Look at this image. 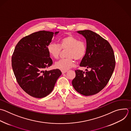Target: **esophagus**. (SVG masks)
<instances>
[{"mask_svg":"<svg viewBox=\"0 0 131 131\" xmlns=\"http://www.w3.org/2000/svg\"><path fill=\"white\" fill-rule=\"evenodd\" d=\"M67 72V71H63V70H62V72L63 74H64L65 73H66Z\"/></svg>","mask_w":131,"mask_h":131,"instance_id":"1","label":"esophagus"}]
</instances>
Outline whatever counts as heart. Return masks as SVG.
<instances>
[{
    "instance_id": "b5f03b06",
    "label": "heart",
    "mask_w": 131,
    "mask_h": 131,
    "mask_svg": "<svg viewBox=\"0 0 131 131\" xmlns=\"http://www.w3.org/2000/svg\"><path fill=\"white\" fill-rule=\"evenodd\" d=\"M47 51L54 59H58L61 49H68L67 59H61L56 62L54 66L56 68L66 71L74 66L73 59L81 60L85 56L86 52L85 43L71 35H67L60 40L59 45L50 43L47 46Z\"/></svg>"
}]
</instances>
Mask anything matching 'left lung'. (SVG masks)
<instances>
[{"label": "left lung", "mask_w": 131, "mask_h": 131, "mask_svg": "<svg viewBox=\"0 0 131 131\" xmlns=\"http://www.w3.org/2000/svg\"><path fill=\"white\" fill-rule=\"evenodd\" d=\"M77 32L86 41V54L80 66L90 70H75L72 84L79 93L85 96L94 95L104 88L112 77L115 66L114 51L110 43L97 33L89 30Z\"/></svg>", "instance_id": "1"}]
</instances>
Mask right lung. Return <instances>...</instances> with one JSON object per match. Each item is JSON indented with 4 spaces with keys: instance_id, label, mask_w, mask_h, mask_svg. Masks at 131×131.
<instances>
[{
    "instance_id": "right-lung-1",
    "label": "right lung",
    "mask_w": 131,
    "mask_h": 131,
    "mask_svg": "<svg viewBox=\"0 0 131 131\" xmlns=\"http://www.w3.org/2000/svg\"><path fill=\"white\" fill-rule=\"evenodd\" d=\"M59 32H34L21 39L15 48L12 57L14 75L21 88L32 97L42 98L48 96L62 74L59 69L44 70L53 63L47 46Z\"/></svg>"
}]
</instances>
